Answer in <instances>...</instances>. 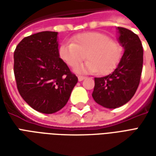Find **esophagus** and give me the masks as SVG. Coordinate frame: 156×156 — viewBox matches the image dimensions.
<instances>
[{
    "label": "esophagus",
    "instance_id": "obj_1",
    "mask_svg": "<svg viewBox=\"0 0 156 156\" xmlns=\"http://www.w3.org/2000/svg\"><path fill=\"white\" fill-rule=\"evenodd\" d=\"M78 81L81 82V81H83V79H85V77H83V76H78Z\"/></svg>",
    "mask_w": 156,
    "mask_h": 156
}]
</instances>
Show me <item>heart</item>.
Masks as SVG:
<instances>
[{
	"label": "heart",
	"mask_w": 156,
	"mask_h": 156,
	"mask_svg": "<svg viewBox=\"0 0 156 156\" xmlns=\"http://www.w3.org/2000/svg\"><path fill=\"white\" fill-rule=\"evenodd\" d=\"M121 55L120 44L98 32L78 34L73 37V42L65 41L59 48L60 58L72 68L88 58L84 64L75 68L78 73L108 74L116 68Z\"/></svg>",
	"instance_id": "b5f03b06"
}]
</instances>
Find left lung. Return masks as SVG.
I'll return each mask as SVG.
<instances>
[{"label":"left lung","instance_id":"1","mask_svg":"<svg viewBox=\"0 0 156 156\" xmlns=\"http://www.w3.org/2000/svg\"><path fill=\"white\" fill-rule=\"evenodd\" d=\"M118 41L124 54L115 71L103 78H94L92 96L107 108H116L130 100L137 90L143 68V47L140 39L129 29L118 27Z\"/></svg>","mask_w":156,"mask_h":156}]
</instances>
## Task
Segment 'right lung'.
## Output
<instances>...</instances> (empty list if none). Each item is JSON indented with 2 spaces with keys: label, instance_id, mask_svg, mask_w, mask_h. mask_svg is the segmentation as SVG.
<instances>
[{
  "label": "right lung",
  "instance_id": "right-lung-1",
  "mask_svg": "<svg viewBox=\"0 0 156 156\" xmlns=\"http://www.w3.org/2000/svg\"><path fill=\"white\" fill-rule=\"evenodd\" d=\"M14 74L22 98L43 114L63 108L78 83L60 58L56 32H38L19 42L14 51Z\"/></svg>",
  "mask_w": 156,
  "mask_h": 156
}]
</instances>
